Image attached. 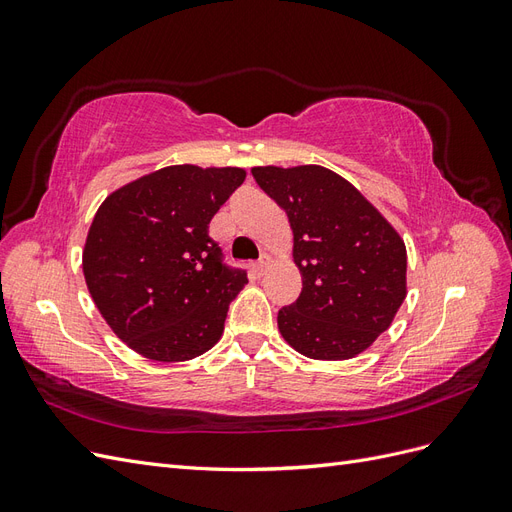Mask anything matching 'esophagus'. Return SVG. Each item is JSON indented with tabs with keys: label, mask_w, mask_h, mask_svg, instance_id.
<instances>
[{
	"label": "esophagus",
	"mask_w": 512,
	"mask_h": 512,
	"mask_svg": "<svg viewBox=\"0 0 512 512\" xmlns=\"http://www.w3.org/2000/svg\"><path fill=\"white\" fill-rule=\"evenodd\" d=\"M269 265H271V258H269L267 254H265V256H260V260L256 262V265H254L256 275H258V277L265 275V273H267V269H269Z\"/></svg>",
	"instance_id": "esophagus-1"
}]
</instances>
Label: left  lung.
Masks as SVG:
<instances>
[{"instance_id": "obj_1", "label": "left lung", "mask_w": 512, "mask_h": 512, "mask_svg": "<svg viewBox=\"0 0 512 512\" xmlns=\"http://www.w3.org/2000/svg\"><path fill=\"white\" fill-rule=\"evenodd\" d=\"M256 183L286 215L299 299L277 327L309 359H352L391 327L406 299V245L367 198L324 166H256Z\"/></svg>"}]
</instances>
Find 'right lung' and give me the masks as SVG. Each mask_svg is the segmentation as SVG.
Returning <instances> with one entry per match:
<instances>
[{"instance_id":"right-lung-1","label":"right lung","mask_w":512,"mask_h":512,"mask_svg":"<svg viewBox=\"0 0 512 512\" xmlns=\"http://www.w3.org/2000/svg\"><path fill=\"white\" fill-rule=\"evenodd\" d=\"M245 170L166 166L108 196L91 222L83 273L100 314L134 352L190 361L218 344L247 284L209 222Z\"/></svg>"}]
</instances>
